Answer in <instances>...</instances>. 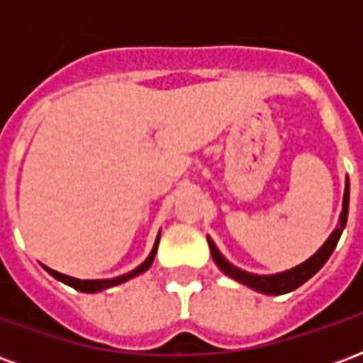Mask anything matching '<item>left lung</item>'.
Wrapping results in <instances>:
<instances>
[{
    "label": "left lung",
    "instance_id": "1",
    "mask_svg": "<svg viewBox=\"0 0 363 363\" xmlns=\"http://www.w3.org/2000/svg\"><path fill=\"white\" fill-rule=\"evenodd\" d=\"M348 200H350V182L346 181V190H344V202H342V213H340V228L333 231V235L328 237L327 243L320 247L319 251L313 255L311 259L305 260L303 264L291 268V270H286L281 274H274V276H257V274H249L239 270L233 264H229L228 260L223 259V255L218 251V247L213 245V241L208 237V243H210V251H212L213 262L220 267V270L223 274H228L229 278L241 281L249 288L257 289L260 294H268V296H281V294H288V291H294L296 288H299L301 284L311 278L313 274H317L320 270V267L328 260V257L335 251L338 239L342 235V229L346 225V220H348Z\"/></svg>",
    "mask_w": 363,
    "mask_h": 363
}]
</instances>
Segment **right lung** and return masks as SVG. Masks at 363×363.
<instances>
[{
  "mask_svg": "<svg viewBox=\"0 0 363 363\" xmlns=\"http://www.w3.org/2000/svg\"><path fill=\"white\" fill-rule=\"evenodd\" d=\"M157 245H159V235H157V241H155V247H153V251L151 255L147 257V260L140 264V267L135 268L134 272H128L124 276H118V278H114V280H77V278H72V276H66V274H60L56 270H52V268H46L48 272L56 278V280L64 281L67 286H72L74 289H79V291H85V294H93V291H101V289H106V288H112V286H116V284H122V281L130 280V278H134L138 274L145 272L147 268L151 267V262L155 259V252H157Z\"/></svg>",
  "mask_w": 363,
  "mask_h": 363,
  "instance_id": "right-lung-1",
  "label": "right lung"
}]
</instances>
